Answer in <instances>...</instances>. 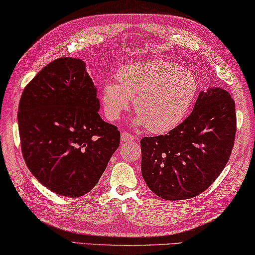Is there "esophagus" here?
I'll return each instance as SVG.
<instances>
[{
	"mask_svg": "<svg viewBox=\"0 0 255 255\" xmlns=\"http://www.w3.org/2000/svg\"><path fill=\"white\" fill-rule=\"evenodd\" d=\"M136 139H137V136L131 135L130 132H127V131L121 132V140H123V142H125V143L132 142V140H136Z\"/></svg>",
	"mask_w": 255,
	"mask_h": 255,
	"instance_id": "1",
	"label": "esophagus"
}]
</instances>
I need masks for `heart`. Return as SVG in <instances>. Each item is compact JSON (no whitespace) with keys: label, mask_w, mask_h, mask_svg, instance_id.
I'll return each instance as SVG.
<instances>
[{"label":"heart","mask_w":255,"mask_h":255,"mask_svg":"<svg viewBox=\"0 0 255 255\" xmlns=\"http://www.w3.org/2000/svg\"><path fill=\"white\" fill-rule=\"evenodd\" d=\"M117 78L118 84L106 83L102 87L101 99L108 118L118 120L134 98L132 107L138 113L135 123L154 134L178 126L199 92L193 72L161 60L127 64Z\"/></svg>","instance_id":"b5f03b06"}]
</instances>
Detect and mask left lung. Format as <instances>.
Wrapping results in <instances>:
<instances>
[{"label": "left lung", "instance_id": "left-lung-1", "mask_svg": "<svg viewBox=\"0 0 255 255\" xmlns=\"http://www.w3.org/2000/svg\"><path fill=\"white\" fill-rule=\"evenodd\" d=\"M236 134L235 102L219 87L202 91L191 115L165 135L143 137L142 175L169 201L203 193L227 164Z\"/></svg>", "mask_w": 255, "mask_h": 255}]
</instances>
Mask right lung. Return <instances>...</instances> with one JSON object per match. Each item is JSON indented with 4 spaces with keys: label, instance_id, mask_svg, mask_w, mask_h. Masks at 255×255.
<instances>
[{
    "label": "right lung",
    "instance_id": "1",
    "mask_svg": "<svg viewBox=\"0 0 255 255\" xmlns=\"http://www.w3.org/2000/svg\"><path fill=\"white\" fill-rule=\"evenodd\" d=\"M96 87L85 62L59 58L25 87L18 126L28 169L50 191L79 197L98 184L120 131L99 115Z\"/></svg>",
    "mask_w": 255,
    "mask_h": 255
}]
</instances>
